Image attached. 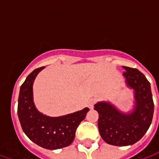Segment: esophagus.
<instances>
[{"instance_id": "esophagus-1", "label": "esophagus", "mask_w": 159, "mask_h": 159, "mask_svg": "<svg viewBox=\"0 0 159 159\" xmlns=\"http://www.w3.org/2000/svg\"><path fill=\"white\" fill-rule=\"evenodd\" d=\"M95 104V100L94 99H91V100H89V102H88V106L89 107L90 109H92L93 107V105Z\"/></svg>"}]
</instances>
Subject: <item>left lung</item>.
<instances>
[{"label":"left lung","mask_w":159,"mask_h":159,"mask_svg":"<svg viewBox=\"0 0 159 159\" xmlns=\"http://www.w3.org/2000/svg\"><path fill=\"white\" fill-rule=\"evenodd\" d=\"M128 86L134 90L135 107L133 112L123 114L111 104L99 102L94 110L99 112L98 127L102 139L113 146L133 145L146 134L152 120L154 104L150 83L135 68L123 66Z\"/></svg>","instance_id":"left-lung-1"}]
</instances>
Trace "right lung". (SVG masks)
Returning a JSON list of instances; mask_svg holds the SVG:
<instances>
[{
  "label": "right lung",
  "instance_id": "add662e5",
  "mask_svg": "<svg viewBox=\"0 0 159 159\" xmlns=\"http://www.w3.org/2000/svg\"><path fill=\"white\" fill-rule=\"evenodd\" d=\"M44 66L34 70L20 87L18 104L19 122L30 140L40 147L55 150L70 146L75 138L77 127L89 109L59 117H47L36 110L33 102L32 86L37 74Z\"/></svg>",
  "mask_w": 159,
  "mask_h": 159
}]
</instances>
